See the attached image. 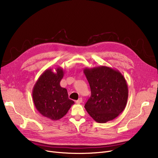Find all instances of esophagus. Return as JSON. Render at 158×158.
<instances>
[{
	"label": "esophagus",
	"mask_w": 158,
	"mask_h": 158,
	"mask_svg": "<svg viewBox=\"0 0 158 158\" xmlns=\"http://www.w3.org/2000/svg\"><path fill=\"white\" fill-rule=\"evenodd\" d=\"M82 102V98H79L77 101H76V103L77 104H80V103H81Z\"/></svg>",
	"instance_id": "obj_1"
}]
</instances>
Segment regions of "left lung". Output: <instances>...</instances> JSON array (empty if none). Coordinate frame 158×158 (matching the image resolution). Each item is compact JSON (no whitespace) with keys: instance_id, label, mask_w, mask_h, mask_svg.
I'll return each mask as SVG.
<instances>
[{"instance_id":"1","label":"left lung","mask_w":158,"mask_h":158,"mask_svg":"<svg viewBox=\"0 0 158 158\" xmlns=\"http://www.w3.org/2000/svg\"><path fill=\"white\" fill-rule=\"evenodd\" d=\"M89 82L91 96L85 107L98 123L114 119L124 110L128 98L126 79L117 70L106 66L83 70Z\"/></svg>"}]
</instances>
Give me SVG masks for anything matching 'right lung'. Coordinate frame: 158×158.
Returning a JSON list of instances; mask_svg holds the SVG:
<instances>
[{"label":"right lung","mask_w":158,"mask_h":158,"mask_svg":"<svg viewBox=\"0 0 158 158\" xmlns=\"http://www.w3.org/2000/svg\"><path fill=\"white\" fill-rule=\"evenodd\" d=\"M63 69H47L38 78L32 89V99L38 112L52 120H57L67 113L74 104L69 98L67 90L60 86Z\"/></svg>","instance_id":"right-lung-1"}]
</instances>
